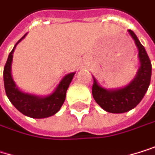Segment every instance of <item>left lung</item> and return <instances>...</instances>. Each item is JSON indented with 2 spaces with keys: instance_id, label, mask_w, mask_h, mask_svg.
Here are the masks:
<instances>
[{
  "instance_id": "left-lung-1",
  "label": "left lung",
  "mask_w": 155,
  "mask_h": 155,
  "mask_svg": "<svg viewBox=\"0 0 155 155\" xmlns=\"http://www.w3.org/2000/svg\"><path fill=\"white\" fill-rule=\"evenodd\" d=\"M139 50L140 68L135 78L126 86L107 90L101 87L94 78L92 94L95 102L110 113H125L134 108L148 90L152 75V63L148 54L132 30H129Z\"/></svg>"
}]
</instances>
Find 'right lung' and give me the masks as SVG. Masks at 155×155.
I'll list each match as a JSON object with an SVG mask.
<instances>
[{
	"label": "right lung",
	"mask_w": 155,
	"mask_h": 155,
	"mask_svg": "<svg viewBox=\"0 0 155 155\" xmlns=\"http://www.w3.org/2000/svg\"><path fill=\"white\" fill-rule=\"evenodd\" d=\"M26 34L15 44L13 50L10 52L7 61L3 69V81L6 95L15 108L22 114L33 118H45L56 114L63 105L67 89L73 78L75 72H71L63 77L55 91L47 96H38L22 92L16 86L12 77L13 53L16 45L23 39Z\"/></svg>",
	"instance_id": "add662e5"
}]
</instances>
